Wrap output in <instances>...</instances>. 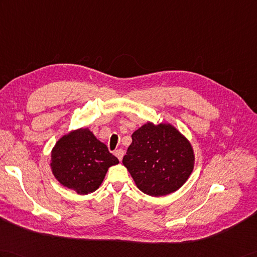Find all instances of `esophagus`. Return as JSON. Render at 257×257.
Masks as SVG:
<instances>
[{"label":"esophagus","mask_w":257,"mask_h":257,"mask_svg":"<svg viewBox=\"0 0 257 257\" xmlns=\"http://www.w3.org/2000/svg\"><path fill=\"white\" fill-rule=\"evenodd\" d=\"M123 150L122 149H118V150H116L115 151V156L118 158V160L119 161H121L122 160V157H123Z\"/></svg>","instance_id":"1"}]
</instances>
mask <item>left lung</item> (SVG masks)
Masks as SVG:
<instances>
[{"label":"left lung","instance_id":"obj_1","mask_svg":"<svg viewBox=\"0 0 257 257\" xmlns=\"http://www.w3.org/2000/svg\"><path fill=\"white\" fill-rule=\"evenodd\" d=\"M122 163L138 188L160 197L175 192L194 169V151L187 139L168 123L148 122L133 134Z\"/></svg>","mask_w":257,"mask_h":257}]
</instances>
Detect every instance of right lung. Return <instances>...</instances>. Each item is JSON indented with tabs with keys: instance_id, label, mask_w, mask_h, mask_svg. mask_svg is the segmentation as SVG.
<instances>
[{
	"instance_id": "add662e5",
	"label": "right lung",
	"mask_w": 257,
	"mask_h": 257,
	"mask_svg": "<svg viewBox=\"0 0 257 257\" xmlns=\"http://www.w3.org/2000/svg\"><path fill=\"white\" fill-rule=\"evenodd\" d=\"M118 159L88 129H77L62 137L51 154L53 175L63 186L80 195L96 190L109 166Z\"/></svg>"
}]
</instances>
